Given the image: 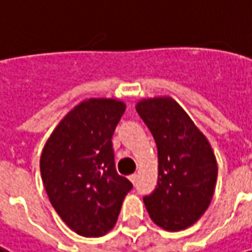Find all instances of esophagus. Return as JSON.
I'll return each mask as SVG.
<instances>
[{"mask_svg": "<svg viewBox=\"0 0 252 252\" xmlns=\"http://www.w3.org/2000/svg\"><path fill=\"white\" fill-rule=\"evenodd\" d=\"M128 178H129V181H131V183L134 184V183L137 181V178H138V175H137V174H132V175H129Z\"/></svg>", "mask_w": 252, "mask_h": 252, "instance_id": "obj_1", "label": "esophagus"}]
</instances>
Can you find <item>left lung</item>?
Returning a JSON list of instances; mask_svg holds the SVG:
<instances>
[{
  "label": "left lung",
  "mask_w": 252,
  "mask_h": 252,
  "mask_svg": "<svg viewBox=\"0 0 252 252\" xmlns=\"http://www.w3.org/2000/svg\"><path fill=\"white\" fill-rule=\"evenodd\" d=\"M135 110L158 150V183L144 198L153 222L165 231L194 225L211 204L218 165L208 138L170 95L142 98Z\"/></svg>",
  "instance_id": "left-lung-1"
}]
</instances>
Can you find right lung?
I'll use <instances>...</instances> for the list:
<instances>
[{"label": "right lung", "instance_id": "right-lung-1", "mask_svg": "<svg viewBox=\"0 0 252 252\" xmlns=\"http://www.w3.org/2000/svg\"><path fill=\"white\" fill-rule=\"evenodd\" d=\"M126 107L117 98H87L64 115L42 148L39 170L50 202L82 237L111 231L132 188L115 171L111 141Z\"/></svg>", "mask_w": 252, "mask_h": 252}]
</instances>
